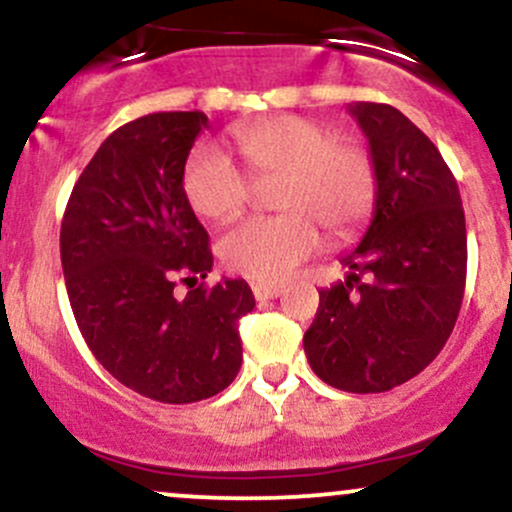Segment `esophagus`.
Instances as JSON below:
<instances>
[{
	"mask_svg": "<svg viewBox=\"0 0 512 512\" xmlns=\"http://www.w3.org/2000/svg\"><path fill=\"white\" fill-rule=\"evenodd\" d=\"M250 286H252V296H255L257 301H272V298L284 293V286H281V284H264V281H252Z\"/></svg>",
	"mask_w": 512,
	"mask_h": 512,
	"instance_id": "obj_1",
	"label": "esophagus"
}]
</instances>
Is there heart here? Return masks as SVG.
I'll use <instances>...</instances> for the list:
<instances>
[{"mask_svg":"<svg viewBox=\"0 0 512 512\" xmlns=\"http://www.w3.org/2000/svg\"><path fill=\"white\" fill-rule=\"evenodd\" d=\"M233 146L252 180H274L281 214L238 221L219 238L231 272L255 281L286 279L320 248V226L346 238L368 219L378 192L370 151L354 139H334L330 127L301 115H276L238 125ZM214 144H197L182 170V192L202 219L226 221L250 199V180Z\"/></svg>","mask_w":512,"mask_h":512,"instance_id":"heart-1","label":"heart"}]
</instances>
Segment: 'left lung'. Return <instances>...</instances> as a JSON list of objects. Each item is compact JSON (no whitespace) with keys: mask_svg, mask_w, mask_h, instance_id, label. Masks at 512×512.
Here are the masks:
<instances>
[{"mask_svg":"<svg viewBox=\"0 0 512 512\" xmlns=\"http://www.w3.org/2000/svg\"><path fill=\"white\" fill-rule=\"evenodd\" d=\"M349 113L368 139L378 192L344 281L320 291L303 337L310 368L344 392H385L419 375L448 342L467 279L457 180L436 144L385 103Z\"/></svg>","mask_w":512,"mask_h":512,"instance_id":"obj_1","label":"left lung"}]
</instances>
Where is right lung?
<instances>
[{"label":"right lung","mask_w":512,"mask_h":512,"mask_svg":"<svg viewBox=\"0 0 512 512\" xmlns=\"http://www.w3.org/2000/svg\"><path fill=\"white\" fill-rule=\"evenodd\" d=\"M207 115L151 113L115 129L76 180L60 231L64 284L98 363L129 390L166 404L219 395L243 363L238 320L248 281L175 296L207 279L209 236L182 192Z\"/></svg>","instance_id":"right-lung-1"}]
</instances>
